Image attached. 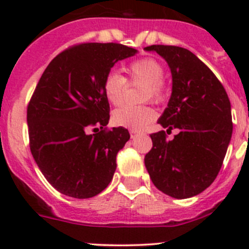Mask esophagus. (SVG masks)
<instances>
[{
	"label": "esophagus",
	"instance_id": "34e87169",
	"mask_svg": "<svg viewBox=\"0 0 249 249\" xmlns=\"http://www.w3.org/2000/svg\"><path fill=\"white\" fill-rule=\"evenodd\" d=\"M139 134H140V131H137V130H134V129L130 130V136H131V139H135V137H136Z\"/></svg>",
	"mask_w": 249,
	"mask_h": 249
}]
</instances>
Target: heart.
<instances>
[{
  "mask_svg": "<svg viewBox=\"0 0 249 249\" xmlns=\"http://www.w3.org/2000/svg\"><path fill=\"white\" fill-rule=\"evenodd\" d=\"M130 82L144 83V99L152 97L155 101H161L164 97L165 88L162 77L164 67L158 60L153 57L132 61L125 67ZM126 79L118 73L110 71L105 78L104 91L107 100L112 105H120L124 100ZM155 118V112L149 106H122L113 112L112 120L115 125L129 129H141Z\"/></svg>",
  "mask_w": 249,
  "mask_h": 249,
  "instance_id": "obj_1",
  "label": "heart"
}]
</instances>
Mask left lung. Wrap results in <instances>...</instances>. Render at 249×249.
Returning <instances> with one entry per match:
<instances>
[{"instance_id": "8db88e82", "label": "left lung", "mask_w": 249, "mask_h": 249, "mask_svg": "<svg viewBox=\"0 0 249 249\" xmlns=\"http://www.w3.org/2000/svg\"><path fill=\"white\" fill-rule=\"evenodd\" d=\"M165 59L172 92L158 123L165 131L150 135L153 148L144 164L164 194L187 199L202 193L217 177L231 140V105L222 83L190 50L176 46L145 47Z\"/></svg>"}]
</instances>
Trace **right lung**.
<instances>
[{
	"label": "right lung",
	"instance_id": "add662e5",
	"mask_svg": "<svg viewBox=\"0 0 249 249\" xmlns=\"http://www.w3.org/2000/svg\"><path fill=\"white\" fill-rule=\"evenodd\" d=\"M135 54L123 44L83 43L60 53L44 70L27 107L30 149L64 195L89 199L112 180L117 153L130 134L122 126L104 129L109 120L104 82L118 61ZM90 127L95 134H87Z\"/></svg>",
	"mask_w": 249,
	"mask_h": 249
}]
</instances>
